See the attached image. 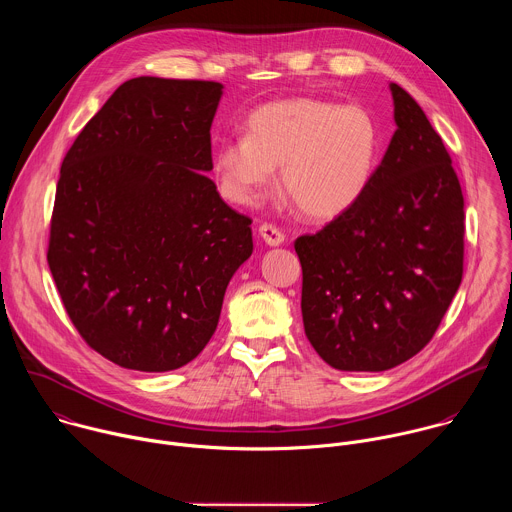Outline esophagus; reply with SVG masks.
Segmentation results:
<instances>
[{"instance_id":"1","label":"esophagus","mask_w":512,"mask_h":512,"mask_svg":"<svg viewBox=\"0 0 512 512\" xmlns=\"http://www.w3.org/2000/svg\"><path fill=\"white\" fill-rule=\"evenodd\" d=\"M259 235H261V239H263L269 247H277V245H281L283 239H285L283 231L277 229L275 225H269V223H263V225L259 227Z\"/></svg>"}]
</instances>
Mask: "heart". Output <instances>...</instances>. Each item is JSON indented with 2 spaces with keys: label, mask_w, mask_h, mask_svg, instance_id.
Listing matches in <instances>:
<instances>
[{
  "label": "heart",
  "mask_w": 512,
  "mask_h": 512,
  "mask_svg": "<svg viewBox=\"0 0 512 512\" xmlns=\"http://www.w3.org/2000/svg\"><path fill=\"white\" fill-rule=\"evenodd\" d=\"M381 152L379 123L362 105L300 97L247 119V135L218 143L214 174L237 204H255L281 166V188L312 218H334L369 190Z\"/></svg>",
  "instance_id": "heart-1"
}]
</instances>
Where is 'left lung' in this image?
Wrapping results in <instances>:
<instances>
[{"instance_id":"obj_1","label":"left lung","mask_w":512,"mask_h":512,"mask_svg":"<svg viewBox=\"0 0 512 512\" xmlns=\"http://www.w3.org/2000/svg\"><path fill=\"white\" fill-rule=\"evenodd\" d=\"M397 131L364 196L294 247L304 330L338 371L379 373L423 350L464 273V194L442 137L391 83Z\"/></svg>"}]
</instances>
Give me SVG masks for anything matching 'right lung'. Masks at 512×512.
I'll list each match as a JSON object with an SVG mask.
<instances>
[{
    "label": "right lung",
    "instance_id": "obj_1",
    "mask_svg": "<svg viewBox=\"0 0 512 512\" xmlns=\"http://www.w3.org/2000/svg\"><path fill=\"white\" fill-rule=\"evenodd\" d=\"M221 95L214 81L131 79L62 160L48 265L72 326L123 369L194 360L253 253V221L204 174Z\"/></svg>",
    "mask_w": 512,
    "mask_h": 512
}]
</instances>
